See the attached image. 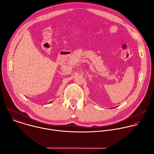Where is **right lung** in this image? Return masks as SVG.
Segmentation results:
<instances>
[{"label":"right lung","mask_w":154,"mask_h":154,"mask_svg":"<svg viewBox=\"0 0 154 154\" xmlns=\"http://www.w3.org/2000/svg\"><path fill=\"white\" fill-rule=\"evenodd\" d=\"M51 103V102H50V103Z\"/></svg>","instance_id":"1"}]
</instances>
